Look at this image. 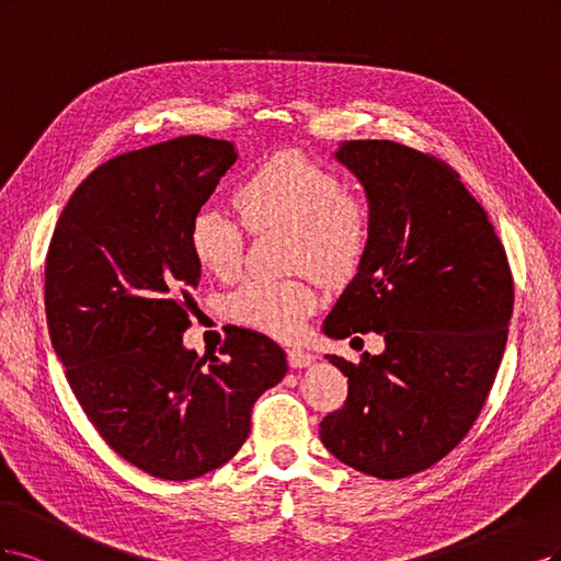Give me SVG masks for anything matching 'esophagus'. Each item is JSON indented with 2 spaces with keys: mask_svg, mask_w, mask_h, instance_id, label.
<instances>
[{
  "mask_svg": "<svg viewBox=\"0 0 561 561\" xmlns=\"http://www.w3.org/2000/svg\"><path fill=\"white\" fill-rule=\"evenodd\" d=\"M286 358H288V366L291 368H307V366H312V360H314V356L310 354V352H305V350H300V347H294V350H288L286 352Z\"/></svg>",
  "mask_w": 561,
  "mask_h": 561,
  "instance_id": "obj_1",
  "label": "esophagus"
}]
</instances>
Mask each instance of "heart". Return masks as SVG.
Segmentation results:
<instances>
[{"label": "heart", "instance_id": "b5f03b06", "mask_svg": "<svg viewBox=\"0 0 561 561\" xmlns=\"http://www.w3.org/2000/svg\"><path fill=\"white\" fill-rule=\"evenodd\" d=\"M238 207L249 230L291 234L288 265H302L327 284L352 277L373 238V211L364 197L345 193L335 172L298 151H279L256 162L238 188ZM188 244L205 273L219 279L240 273L244 228L228 211L197 209ZM314 307V288L302 279H249L228 296L234 321L282 340L296 337Z\"/></svg>", "mask_w": 561, "mask_h": 561}]
</instances>
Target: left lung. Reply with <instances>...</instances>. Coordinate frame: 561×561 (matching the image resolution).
I'll use <instances>...</instances> for the list:
<instances>
[{"label":"left lung","mask_w":561,"mask_h":561,"mask_svg":"<svg viewBox=\"0 0 561 561\" xmlns=\"http://www.w3.org/2000/svg\"><path fill=\"white\" fill-rule=\"evenodd\" d=\"M335 158L366 188L373 238L323 333L375 331L385 352L358 364L327 354L350 393L319 436L356 471L401 480L478 420L508 340L513 275L486 211L440 158L387 139L342 141Z\"/></svg>","instance_id":"left-lung-1"}]
</instances>
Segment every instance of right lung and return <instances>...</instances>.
<instances>
[{"label":"right lung","mask_w":561,"mask_h":561,"mask_svg":"<svg viewBox=\"0 0 561 561\" xmlns=\"http://www.w3.org/2000/svg\"><path fill=\"white\" fill-rule=\"evenodd\" d=\"M238 160L234 144L176 137L106 160L69 197L46 256V319L77 401L116 455L193 480L238 455L251 408L286 354L234 329L209 364L184 347L201 263L188 226Z\"/></svg>","instance_id":"add662e5"}]
</instances>
